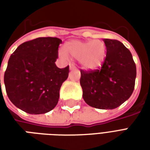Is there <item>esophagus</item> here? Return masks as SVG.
I'll return each instance as SVG.
<instances>
[{
  "label": "esophagus",
  "instance_id": "esophagus-1",
  "mask_svg": "<svg viewBox=\"0 0 150 150\" xmlns=\"http://www.w3.org/2000/svg\"><path fill=\"white\" fill-rule=\"evenodd\" d=\"M69 67H70V70H74V69H76V67H75L74 64H70Z\"/></svg>",
  "mask_w": 150,
  "mask_h": 150
}]
</instances>
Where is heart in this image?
<instances>
[{"mask_svg": "<svg viewBox=\"0 0 150 150\" xmlns=\"http://www.w3.org/2000/svg\"><path fill=\"white\" fill-rule=\"evenodd\" d=\"M67 54L75 59H79L83 68L96 70L102 66L106 58V46L102 40L90 41L72 40L65 45ZM63 50H59V55L65 58L67 54Z\"/></svg>", "mask_w": 150, "mask_h": 150, "instance_id": "heart-1", "label": "heart"}]
</instances>
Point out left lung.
<instances>
[{"mask_svg": "<svg viewBox=\"0 0 150 150\" xmlns=\"http://www.w3.org/2000/svg\"><path fill=\"white\" fill-rule=\"evenodd\" d=\"M106 58L100 68L81 70L83 98L91 107L113 109L129 99L134 90L136 64L131 52L122 42L104 38Z\"/></svg>", "mask_w": 150, "mask_h": 150, "instance_id": "1", "label": "left lung"}]
</instances>
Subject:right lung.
<instances>
[{"label":"right lung","mask_w":150,"mask_h":150,"mask_svg":"<svg viewBox=\"0 0 150 150\" xmlns=\"http://www.w3.org/2000/svg\"><path fill=\"white\" fill-rule=\"evenodd\" d=\"M61 43L58 38H38L23 42L12 54L4 83L16 107L29 114H43L57 105L69 74V66L59 68L55 64Z\"/></svg>","instance_id":"obj_1"}]
</instances>
